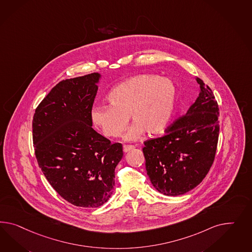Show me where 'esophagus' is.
Returning <instances> with one entry per match:
<instances>
[{
  "label": "esophagus",
  "mask_w": 252,
  "mask_h": 252,
  "mask_svg": "<svg viewBox=\"0 0 252 252\" xmlns=\"http://www.w3.org/2000/svg\"><path fill=\"white\" fill-rule=\"evenodd\" d=\"M134 148H135V147H134V146H131V145H124L123 150H124L125 153H126V152H128L130 150H133Z\"/></svg>",
  "instance_id": "obj_1"
}]
</instances>
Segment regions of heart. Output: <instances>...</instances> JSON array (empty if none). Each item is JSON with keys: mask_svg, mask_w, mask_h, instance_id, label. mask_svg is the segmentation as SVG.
Instances as JSON below:
<instances>
[{"mask_svg": "<svg viewBox=\"0 0 252 252\" xmlns=\"http://www.w3.org/2000/svg\"><path fill=\"white\" fill-rule=\"evenodd\" d=\"M110 105H95L92 120L107 137L126 130L128 116L134 124L124 140L134 141L143 135L159 134L169 126L177 105L178 90L170 78L139 74L120 82L107 96Z\"/></svg>", "mask_w": 252, "mask_h": 252, "instance_id": "obj_1", "label": "heart"}]
</instances>
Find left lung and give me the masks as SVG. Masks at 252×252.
Here are the masks:
<instances>
[{
	"label": "left lung",
	"mask_w": 252,
	"mask_h": 252,
	"mask_svg": "<svg viewBox=\"0 0 252 252\" xmlns=\"http://www.w3.org/2000/svg\"><path fill=\"white\" fill-rule=\"evenodd\" d=\"M200 93L165 136L145 142L146 170L158 191L177 196L195 188L215 159L219 135V109L211 89L195 79Z\"/></svg>",
	"instance_id": "1"
}]
</instances>
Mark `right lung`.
I'll use <instances>...</instances> for the list:
<instances>
[{"mask_svg": "<svg viewBox=\"0 0 252 252\" xmlns=\"http://www.w3.org/2000/svg\"><path fill=\"white\" fill-rule=\"evenodd\" d=\"M98 72L59 82L35 109L33 142L48 183L68 203L95 208L115 186L122 145L111 143L92 127Z\"/></svg>", "mask_w": 252, "mask_h": 252, "instance_id": "right-lung-1", "label": "right lung"}]
</instances>
